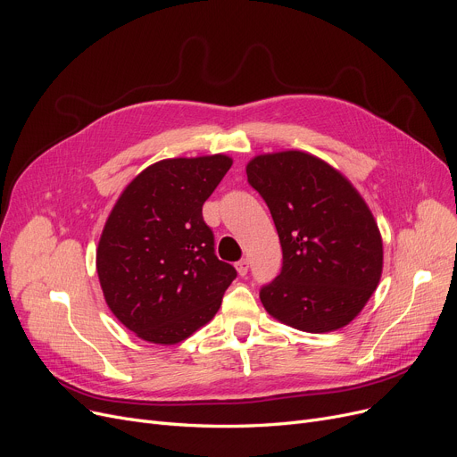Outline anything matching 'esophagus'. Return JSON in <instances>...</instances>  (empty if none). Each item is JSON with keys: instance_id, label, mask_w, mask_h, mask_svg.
I'll list each match as a JSON object with an SVG mask.
<instances>
[{"instance_id": "obj_1", "label": "esophagus", "mask_w": 457, "mask_h": 457, "mask_svg": "<svg viewBox=\"0 0 457 457\" xmlns=\"http://www.w3.org/2000/svg\"><path fill=\"white\" fill-rule=\"evenodd\" d=\"M248 267H250V262H248V259H241L235 265V269H237V272H238V276H246L248 274Z\"/></svg>"}]
</instances>
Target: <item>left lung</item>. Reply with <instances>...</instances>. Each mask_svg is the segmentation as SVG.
I'll return each instance as SVG.
<instances>
[{
	"label": "left lung",
	"instance_id": "8db88e82",
	"mask_svg": "<svg viewBox=\"0 0 457 457\" xmlns=\"http://www.w3.org/2000/svg\"><path fill=\"white\" fill-rule=\"evenodd\" d=\"M250 185L267 202L283 250L259 298L276 320L328 333L361 313L383 270V243L363 196L331 164L300 150L255 155Z\"/></svg>",
	"mask_w": 457,
	"mask_h": 457
}]
</instances>
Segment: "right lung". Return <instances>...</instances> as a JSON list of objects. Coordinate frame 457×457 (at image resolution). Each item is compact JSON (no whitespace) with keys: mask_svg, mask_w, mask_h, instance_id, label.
<instances>
[{"mask_svg":"<svg viewBox=\"0 0 457 457\" xmlns=\"http://www.w3.org/2000/svg\"><path fill=\"white\" fill-rule=\"evenodd\" d=\"M231 164L224 154L157 161L111 209L96 270L112 315L138 339L178 345L220 309L237 272L214 255L202 207Z\"/></svg>","mask_w":457,"mask_h":457,"instance_id":"obj_1","label":"right lung"}]
</instances>
